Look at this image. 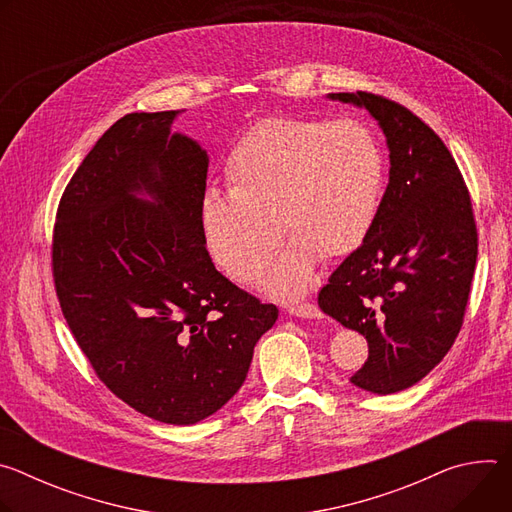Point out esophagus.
<instances>
[{"mask_svg":"<svg viewBox=\"0 0 512 512\" xmlns=\"http://www.w3.org/2000/svg\"><path fill=\"white\" fill-rule=\"evenodd\" d=\"M287 314L296 318H322V312L314 304H298V306H287Z\"/></svg>","mask_w":512,"mask_h":512,"instance_id":"34e87169","label":"esophagus"}]
</instances>
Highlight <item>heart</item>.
I'll use <instances>...</instances> for the list:
<instances>
[{
	"label": "heart",
	"mask_w": 512,
	"mask_h": 512,
	"mask_svg": "<svg viewBox=\"0 0 512 512\" xmlns=\"http://www.w3.org/2000/svg\"><path fill=\"white\" fill-rule=\"evenodd\" d=\"M383 172L373 133L354 119L267 117L229 154V192L208 190L200 200L206 251L227 277L251 283L277 249L281 226L294 243L259 287L296 300L312 285L320 257H346L367 239Z\"/></svg>",
	"instance_id": "heart-1"
}]
</instances>
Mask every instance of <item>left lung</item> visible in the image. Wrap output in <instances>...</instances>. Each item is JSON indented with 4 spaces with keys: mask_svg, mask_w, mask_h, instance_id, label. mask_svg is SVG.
Segmentation results:
<instances>
[{
    "mask_svg": "<svg viewBox=\"0 0 512 512\" xmlns=\"http://www.w3.org/2000/svg\"><path fill=\"white\" fill-rule=\"evenodd\" d=\"M328 99L369 111L391 168L367 239L330 275L318 306L369 342L350 383L391 395L419 383L462 328L478 255L472 202L444 141L409 109L362 91Z\"/></svg>",
    "mask_w": 512,
    "mask_h": 512,
    "instance_id": "left-lung-1",
    "label": "left lung"
}]
</instances>
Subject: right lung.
I'll return each instance as SVG.
<instances>
[{
  "label": "right lung",
  "mask_w": 512,
  "mask_h": 512,
  "mask_svg": "<svg viewBox=\"0 0 512 512\" xmlns=\"http://www.w3.org/2000/svg\"><path fill=\"white\" fill-rule=\"evenodd\" d=\"M180 113H129L103 133L62 194L52 265L62 314L99 379L143 415L192 425L241 389L279 312L206 251L208 154L172 131Z\"/></svg>",
  "instance_id": "add662e5"
}]
</instances>
